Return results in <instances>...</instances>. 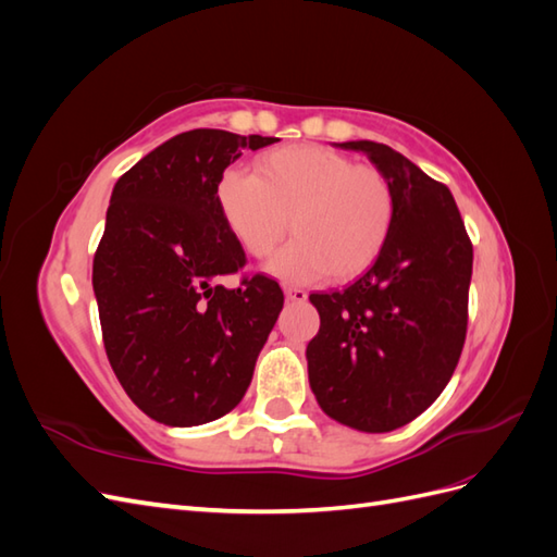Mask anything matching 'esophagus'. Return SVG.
I'll return each mask as SVG.
<instances>
[{
	"instance_id": "esophagus-1",
	"label": "esophagus",
	"mask_w": 557,
	"mask_h": 557,
	"mask_svg": "<svg viewBox=\"0 0 557 557\" xmlns=\"http://www.w3.org/2000/svg\"><path fill=\"white\" fill-rule=\"evenodd\" d=\"M285 299H288V301H305L307 293L301 288H285Z\"/></svg>"
}]
</instances>
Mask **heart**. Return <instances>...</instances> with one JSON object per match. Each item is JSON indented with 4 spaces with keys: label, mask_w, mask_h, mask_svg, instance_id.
<instances>
[{
    "label": "heart",
    "mask_w": 557,
    "mask_h": 557,
    "mask_svg": "<svg viewBox=\"0 0 557 557\" xmlns=\"http://www.w3.org/2000/svg\"><path fill=\"white\" fill-rule=\"evenodd\" d=\"M215 205L234 242L256 260L278 246L290 221L297 239L269 262V272L290 283L360 276L395 225L391 178L313 144L267 150L252 174L227 170L215 183Z\"/></svg>",
    "instance_id": "heart-1"
}]
</instances>
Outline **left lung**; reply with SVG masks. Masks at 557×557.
<instances>
[{
	"instance_id": "8db88e82",
	"label": "left lung",
	"mask_w": 557,
	"mask_h": 557,
	"mask_svg": "<svg viewBox=\"0 0 557 557\" xmlns=\"http://www.w3.org/2000/svg\"><path fill=\"white\" fill-rule=\"evenodd\" d=\"M339 146L362 150L391 178L395 225L367 274L309 297L320 313L309 383L336 423L391 432L423 413L458 367L474 248L444 183L385 144Z\"/></svg>"
}]
</instances>
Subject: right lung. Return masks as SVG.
Wrapping results in <instances>:
<instances>
[{"label": "right lung", "instance_id": "add662e5", "mask_svg": "<svg viewBox=\"0 0 557 557\" xmlns=\"http://www.w3.org/2000/svg\"><path fill=\"white\" fill-rule=\"evenodd\" d=\"M278 141L190 129L117 178L92 262L102 339L127 397L158 423L205 425L246 395L283 309L264 274L227 290L246 264L215 205V183L242 156Z\"/></svg>", "mask_w": 557, "mask_h": 557}]
</instances>
